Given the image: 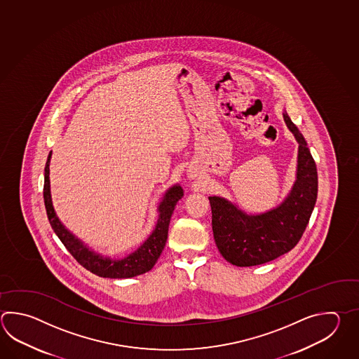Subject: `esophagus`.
<instances>
[{"mask_svg": "<svg viewBox=\"0 0 359 359\" xmlns=\"http://www.w3.org/2000/svg\"><path fill=\"white\" fill-rule=\"evenodd\" d=\"M191 177H193V176H191Z\"/></svg>", "mask_w": 359, "mask_h": 359, "instance_id": "obj_1", "label": "esophagus"}]
</instances>
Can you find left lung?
I'll use <instances>...</instances> for the list:
<instances>
[{"label": "left lung", "mask_w": 359, "mask_h": 359, "mask_svg": "<svg viewBox=\"0 0 359 359\" xmlns=\"http://www.w3.org/2000/svg\"><path fill=\"white\" fill-rule=\"evenodd\" d=\"M284 120L298 148L297 180L281 205L267 212L247 215L225 198L208 197L212 210L213 238L219 253L235 266L266 264L298 244L317 199V168L307 142L290 117Z\"/></svg>", "instance_id": "obj_1"}]
</instances>
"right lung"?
I'll return each instance as SVG.
<instances>
[{"instance_id":"1","label":"right lung","mask_w":359,"mask_h":359,"mask_svg":"<svg viewBox=\"0 0 359 359\" xmlns=\"http://www.w3.org/2000/svg\"><path fill=\"white\" fill-rule=\"evenodd\" d=\"M51 152L44 168V187L43 198L47 217L51 224L53 231L59 236L60 241L65 245V248L70 252V255L79 262V264L95 273L97 276L109 278H134L137 275H142L147 271L152 270L154 264L161 256L162 250L168 241V224L171 215L175 210L176 203L183 197V189L180 185H174L168 189L162 198V202L158 205V219L154 227L152 234L148 236L146 242L140 245V248L132 255L125 257L123 259H111L104 258L95 253L93 250L84 245L83 243L75 238L65 226L60 222L59 217L52 205L51 191H50V161H51Z\"/></svg>"}]
</instances>
